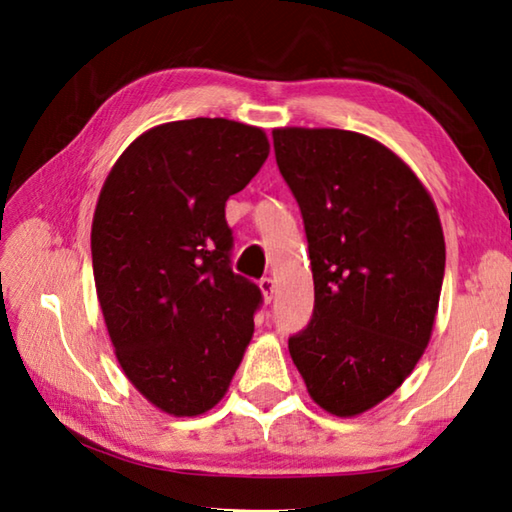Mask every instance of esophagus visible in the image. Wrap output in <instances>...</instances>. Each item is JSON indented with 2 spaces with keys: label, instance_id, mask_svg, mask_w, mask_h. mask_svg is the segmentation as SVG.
Returning a JSON list of instances; mask_svg holds the SVG:
<instances>
[{
  "label": "esophagus",
  "instance_id": "34e87169",
  "mask_svg": "<svg viewBox=\"0 0 512 512\" xmlns=\"http://www.w3.org/2000/svg\"><path fill=\"white\" fill-rule=\"evenodd\" d=\"M259 289H262V293H264V300L271 302L273 300V293H275L273 277H262V280H259Z\"/></svg>",
  "mask_w": 512,
  "mask_h": 512
}]
</instances>
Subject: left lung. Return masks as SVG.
<instances>
[{"instance_id": "obj_1", "label": "left lung", "mask_w": 512, "mask_h": 512, "mask_svg": "<svg viewBox=\"0 0 512 512\" xmlns=\"http://www.w3.org/2000/svg\"><path fill=\"white\" fill-rule=\"evenodd\" d=\"M273 149L314 273V314L289 339L291 359L311 400L352 418L395 393L427 348L443 228L418 176L372 137L275 128Z\"/></svg>"}]
</instances>
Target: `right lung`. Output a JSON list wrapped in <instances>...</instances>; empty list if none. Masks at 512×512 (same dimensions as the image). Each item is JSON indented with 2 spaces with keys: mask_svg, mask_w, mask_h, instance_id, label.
Here are the masks:
<instances>
[{
  "mask_svg": "<svg viewBox=\"0 0 512 512\" xmlns=\"http://www.w3.org/2000/svg\"><path fill=\"white\" fill-rule=\"evenodd\" d=\"M266 158L262 128L169 121L121 153L99 194L92 268L117 361L178 418L219 404L253 336L262 291L232 271L225 201Z\"/></svg>",
  "mask_w": 512,
  "mask_h": 512,
  "instance_id": "obj_1",
  "label": "right lung"
}]
</instances>
